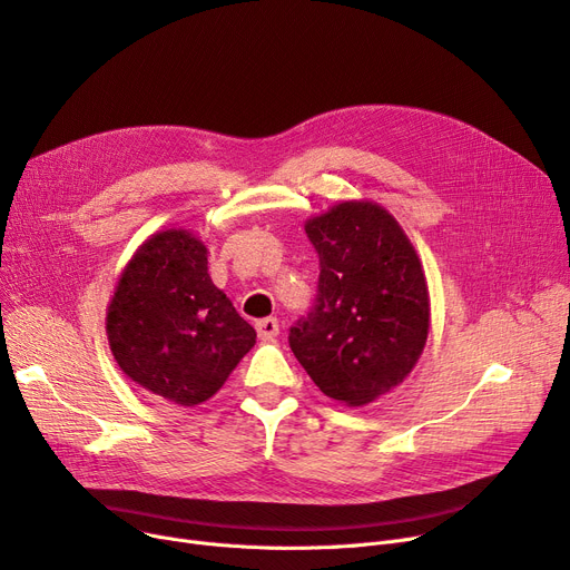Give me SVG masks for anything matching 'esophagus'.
<instances>
[{"label":"esophagus","mask_w":570,"mask_h":570,"mask_svg":"<svg viewBox=\"0 0 570 570\" xmlns=\"http://www.w3.org/2000/svg\"><path fill=\"white\" fill-rule=\"evenodd\" d=\"M256 333L261 340H275L279 335V321L275 316L256 321Z\"/></svg>","instance_id":"esophagus-1"}]
</instances>
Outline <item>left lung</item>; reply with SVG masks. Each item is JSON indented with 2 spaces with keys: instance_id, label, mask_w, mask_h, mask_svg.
Here are the masks:
<instances>
[{
  "instance_id": "1",
  "label": "left lung",
  "mask_w": 570,
  "mask_h": 570,
  "mask_svg": "<svg viewBox=\"0 0 570 570\" xmlns=\"http://www.w3.org/2000/svg\"><path fill=\"white\" fill-rule=\"evenodd\" d=\"M318 286L288 344L327 397L363 406L400 385L430 333L423 265L381 205L346 200L305 226Z\"/></svg>"
}]
</instances>
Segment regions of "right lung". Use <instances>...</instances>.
<instances>
[{"label": "right lung", "mask_w": 570, "mask_h": 570, "mask_svg": "<svg viewBox=\"0 0 570 570\" xmlns=\"http://www.w3.org/2000/svg\"><path fill=\"white\" fill-rule=\"evenodd\" d=\"M106 331L115 361L149 395L179 406L213 397L256 344L254 327L207 275V249L161 230L117 282Z\"/></svg>", "instance_id": "obj_1"}]
</instances>
